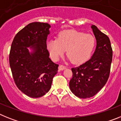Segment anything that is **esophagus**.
<instances>
[{
  "mask_svg": "<svg viewBox=\"0 0 121 121\" xmlns=\"http://www.w3.org/2000/svg\"><path fill=\"white\" fill-rule=\"evenodd\" d=\"M65 66H64L62 65H60L59 66V70H65Z\"/></svg>",
  "mask_w": 121,
  "mask_h": 121,
  "instance_id": "obj_1",
  "label": "esophagus"
}]
</instances>
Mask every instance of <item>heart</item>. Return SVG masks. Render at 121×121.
<instances>
[{"instance_id":"1","label":"heart","mask_w":121,"mask_h":121,"mask_svg":"<svg viewBox=\"0 0 121 121\" xmlns=\"http://www.w3.org/2000/svg\"><path fill=\"white\" fill-rule=\"evenodd\" d=\"M95 44L94 36L72 29L60 32L57 39L48 40L46 47L50 56L54 60H58L67 49L68 59L78 64L86 61L90 57Z\"/></svg>"}]
</instances>
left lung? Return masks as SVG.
<instances>
[{
  "label": "left lung",
  "instance_id": "obj_1",
  "mask_svg": "<svg viewBox=\"0 0 121 121\" xmlns=\"http://www.w3.org/2000/svg\"><path fill=\"white\" fill-rule=\"evenodd\" d=\"M91 28L97 42L95 50L87 62L72 68L73 76L69 82L72 93L81 99L94 96L105 85L112 62V51L108 37L95 25Z\"/></svg>",
  "mask_w": 121,
  "mask_h": 121
}]
</instances>
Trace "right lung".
<instances>
[{"instance_id":"right-lung-1","label":"right lung","mask_w":121,"mask_h":121,"mask_svg":"<svg viewBox=\"0 0 121 121\" xmlns=\"http://www.w3.org/2000/svg\"><path fill=\"white\" fill-rule=\"evenodd\" d=\"M50 27L48 23L29 24L17 33L11 44L9 62L14 82L30 97L48 92L58 70L59 65L50 59L46 47Z\"/></svg>"}]
</instances>
